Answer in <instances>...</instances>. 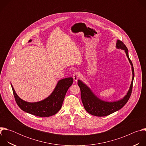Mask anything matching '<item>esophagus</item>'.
<instances>
[{
    "instance_id": "obj_1",
    "label": "esophagus",
    "mask_w": 146,
    "mask_h": 146,
    "mask_svg": "<svg viewBox=\"0 0 146 146\" xmlns=\"http://www.w3.org/2000/svg\"><path fill=\"white\" fill-rule=\"evenodd\" d=\"M79 73L78 72H75L74 74H73V79H74V81H75V82H77V80H78V78H79Z\"/></svg>"
}]
</instances>
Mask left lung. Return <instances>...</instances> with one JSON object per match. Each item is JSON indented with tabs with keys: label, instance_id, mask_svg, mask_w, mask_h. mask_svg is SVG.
I'll list each match as a JSON object with an SVG mask.
<instances>
[{
	"label": "left lung",
	"instance_id": "1",
	"mask_svg": "<svg viewBox=\"0 0 146 146\" xmlns=\"http://www.w3.org/2000/svg\"><path fill=\"white\" fill-rule=\"evenodd\" d=\"M115 47L117 49L123 50L129 60L132 72L131 84L127 93L122 98L117 100L109 102L102 100L98 97L86 84L82 81L78 80V85L81 91V97L83 106L88 113L98 117L107 116L120 110L127 103L131 95L135 74L133 64L129 57L128 50L126 46L119 40H117Z\"/></svg>",
	"mask_w": 146,
	"mask_h": 146
}]
</instances>
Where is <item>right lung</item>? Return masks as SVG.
Instances as JSON below:
<instances>
[{
  "instance_id": "right-lung-1",
  "label": "right lung",
  "mask_w": 146,
  "mask_h": 146,
  "mask_svg": "<svg viewBox=\"0 0 146 146\" xmlns=\"http://www.w3.org/2000/svg\"><path fill=\"white\" fill-rule=\"evenodd\" d=\"M31 39L28 41L31 42ZM73 82L72 77L59 80L52 93L46 98L36 102H29L20 98L11 84L18 106L23 111L38 117H50L57 113L62 108L65 95Z\"/></svg>"
}]
</instances>
